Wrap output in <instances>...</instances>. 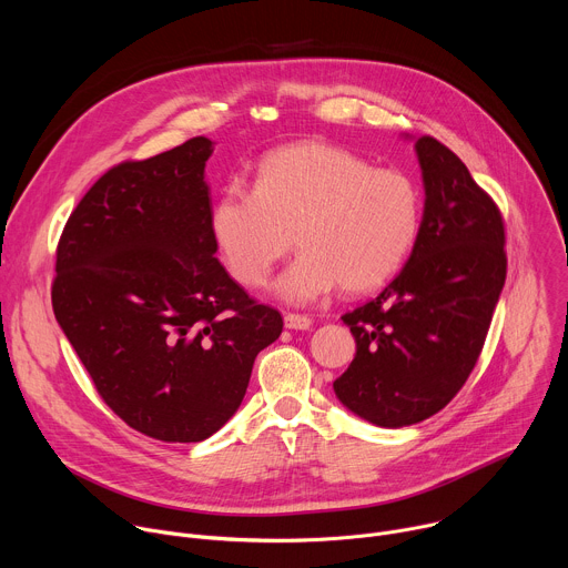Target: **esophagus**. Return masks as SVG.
Wrapping results in <instances>:
<instances>
[{
  "label": "esophagus",
  "instance_id": "1",
  "mask_svg": "<svg viewBox=\"0 0 568 568\" xmlns=\"http://www.w3.org/2000/svg\"><path fill=\"white\" fill-rule=\"evenodd\" d=\"M310 326H312V318L307 314H294V312L285 314V328H290V331H310Z\"/></svg>",
  "mask_w": 568,
  "mask_h": 568
}]
</instances>
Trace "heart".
Wrapping results in <instances>:
<instances>
[{"mask_svg":"<svg viewBox=\"0 0 568 568\" xmlns=\"http://www.w3.org/2000/svg\"><path fill=\"white\" fill-rule=\"evenodd\" d=\"M420 220L423 193L409 173L321 141L270 152L254 186L229 182L211 209L215 245L247 287L265 285L296 240L301 252L276 281L287 303L337 285L351 294L379 287L412 254Z\"/></svg>","mask_w":568,"mask_h":568,"instance_id":"b5f03b06","label":"heart"}]
</instances>
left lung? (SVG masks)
Returning <instances> with one entry per match:
<instances>
[{"label":"left lung","instance_id":"8db88e82","mask_svg":"<svg viewBox=\"0 0 568 568\" xmlns=\"http://www.w3.org/2000/svg\"><path fill=\"white\" fill-rule=\"evenodd\" d=\"M416 152L425 213L414 252L377 298L344 314L357 353L335 393L377 427H407L447 407L469 377L506 283L495 200L434 136Z\"/></svg>","mask_w":568,"mask_h":568}]
</instances>
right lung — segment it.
Listing matches in <instances>:
<instances>
[{"mask_svg": "<svg viewBox=\"0 0 568 568\" xmlns=\"http://www.w3.org/2000/svg\"><path fill=\"white\" fill-rule=\"evenodd\" d=\"M193 136L110 169L69 215L55 252L53 314L108 407L164 443L213 436L247 393L283 316L215 258Z\"/></svg>", "mask_w": 568, "mask_h": 568, "instance_id": "obj_1", "label": "right lung"}]
</instances>
